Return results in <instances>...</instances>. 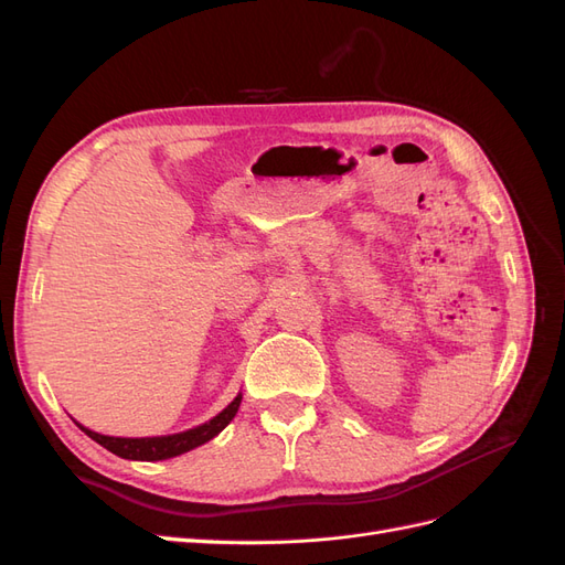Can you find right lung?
<instances>
[{"label": "right lung", "instance_id": "add662e5", "mask_svg": "<svg viewBox=\"0 0 565 565\" xmlns=\"http://www.w3.org/2000/svg\"><path fill=\"white\" fill-rule=\"evenodd\" d=\"M243 396H237L224 413H218L214 419H210L207 424L195 426L191 431H183V434H174V436H158V438H113V436H100L96 431L79 429L87 434L89 438H94L98 446H104L106 450H110L117 457H125V459H146V461H156V459H169V457H177L183 455L188 450H193L202 443L212 440L218 431H224L228 422L235 417L237 407H241Z\"/></svg>", "mask_w": 565, "mask_h": 565}]
</instances>
